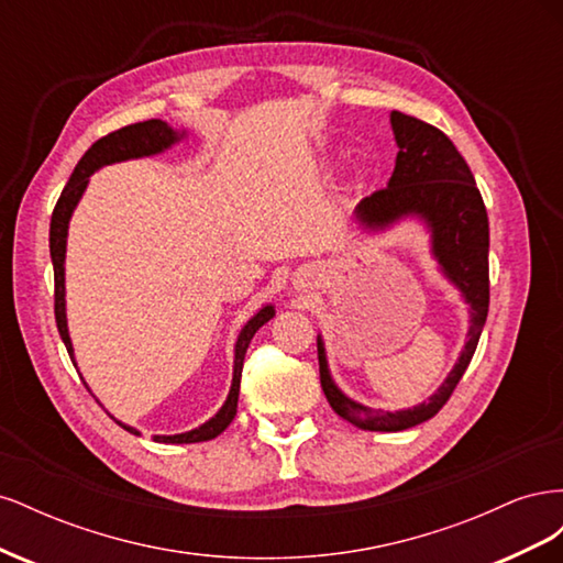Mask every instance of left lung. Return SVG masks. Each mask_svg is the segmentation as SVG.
Here are the masks:
<instances>
[{
    "mask_svg": "<svg viewBox=\"0 0 563 563\" xmlns=\"http://www.w3.org/2000/svg\"><path fill=\"white\" fill-rule=\"evenodd\" d=\"M389 126L399 145L395 172L387 187L360 201L356 220L366 228H385L404 216H420L432 230V253L470 302L472 319L465 350L444 385L424 404L397 413L347 399L331 380L323 343L317 338L323 395L340 418L371 432H401L437 416L467 371L488 314V216L467 162L444 131L422 119L395 110Z\"/></svg>",
    "mask_w": 563,
    "mask_h": 563,
    "instance_id": "8db88e82",
    "label": "left lung"
}]
</instances>
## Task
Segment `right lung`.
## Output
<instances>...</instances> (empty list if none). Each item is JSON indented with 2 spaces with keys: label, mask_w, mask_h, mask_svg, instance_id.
<instances>
[{
  "label": "right lung",
  "mask_w": 563,
  "mask_h": 563,
  "mask_svg": "<svg viewBox=\"0 0 563 563\" xmlns=\"http://www.w3.org/2000/svg\"><path fill=\"white\" fill-rule=\"evenodd\" d=\"M183 133H176L172 126L162 119H147V122H139L131 124L124 129H117L103 139L96 141L84 157L79 159V164L75 166V172L67 180V185L63 187V192L56 201V209L51 213V230H48V249H51V263H54V312H56V327L58 333L63 338V343L67 347V354L73 356V343L70 335H67V321H65V242H67V223H70V216L77 207L79 197L87 190L89 176L96 172V168L112 164V162H124V159H135V157H147V155H157V152L166 150L168 145H174ZM272 317H275V310L272 305L263 308L258 314H255L246 327L242 329L240 338H236L234 345V376H232V387L228 401L223 404V408L209 420L203 422L201 428L185 432V434H174V437H157V441L162 444H197V441H209L213 437H218L223 432L228 424L232 422V418L236 416V399H240V383H242V368H244V356L249 350L251 338L255 335L263 323H267ZM117 424H122L117 420ZM124 430H129L131 434H139L129 424H122Z\"/></svg>",
  "instance_id": "add662e5"
}]
</instances>
